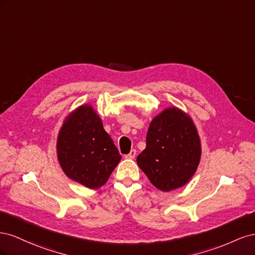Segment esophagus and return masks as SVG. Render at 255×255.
<instances>
[{"label": "esophagus", "instance_id": "obj_1", "mask_svg": "<svg viewBox=\"0 0 255 255\" xmlns=\"http://www.w3.org/2000/svg\"><path fill=\"white\" fill-rule=\"evenodd\" d=\"M135 156H136V150H130V152L128 153V154H127L126 155V158H128V159H133V158H135Z\"/></svg>", "mask_w": 255, "mask_h": 255}]
</instances>
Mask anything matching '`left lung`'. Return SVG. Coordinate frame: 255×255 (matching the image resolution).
Listing matches in <instances>:
<instances>
[{
    "mask_svg": "<svg viewBox=\"0 0 255 255\" xmlns=\"http://www.w3.org/2000/svg\"><path fill=\"white\" fill-rule=\"evenodd\" d=\"M201 156L195 125L182 111L168 109L154 118L146 133L145 149L137 164L156 188L169 191L186 184Z\"/></svg>",
    "mask_w": 255,
    "mask_h": 255,
    "instance_id": "8db88e82",
    "label": "left lung"
}]
</instances>
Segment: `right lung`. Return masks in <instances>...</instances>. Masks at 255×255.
<instances>
[{"instance_id":"right-lung-1","label":"right lung","mask_w":255,"mask_h":255,"mask_svg":"<svg viewBox=\"0 0 255 255\" xmlns=\"http://www.w3.org/2000/svg\"><path fill=\"white\" fill-rule=\"evenodd\" d=\"M57 156L64 172L88 188L104 185L121 155L89 105L74 111L60 128Z\"/></svg>"}]
</instances>
